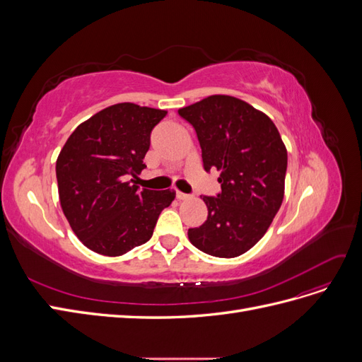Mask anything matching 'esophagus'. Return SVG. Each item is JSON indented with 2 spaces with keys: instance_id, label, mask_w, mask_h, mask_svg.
<instances>
[{
  "instance_id": "esophagus-1",
  "label": "esophagus",
  "mask_w": 362,
  "mask_h": 362,
  "mask_svg": "<svg viewBox=\"0 0 362 362\" xmlns=\"http://www.w3.org/2000/svg\"><path fill=\"white\" fill-rule=\"evenodd\" d=\"M177 198H178L180 201H187V199H190V198H192V196H190V194H187V193L177 192Z\"/></svg>"
}]
</instances>
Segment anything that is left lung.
<instances>
[{"mask_svg":"<svg viewBox=\"0 0 362 362\" xmlns=\"http://www.w3.org/2000/svg\"><path fill=\"white\" fill-rule=\"evenodd\" d=\"M198 134L204 169H217L222 192L202 196L206 221L189 229L208 255L234 258L267 233L284 199L287 148L272 119L243 100L211 95L178 110Z\"/></svg>","mask_w":362,"mask_h":362,"instance_id":"1","label":"left lung"}]
</instances>
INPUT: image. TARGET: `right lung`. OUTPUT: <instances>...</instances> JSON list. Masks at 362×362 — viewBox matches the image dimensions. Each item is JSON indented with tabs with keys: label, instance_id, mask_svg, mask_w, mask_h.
Listing matches in <instances>:
<instances>
[{
	"label": "right lung",
	"instance_id": "obj_1",
	"mask_svg": "<svg viewBox=\"0 0 362 362\" xmlns=\"http://www.w3.org/2000/svg\"><path fill=\"white\" fill-rule=\"evenodd\" d=\"M166 110L120 103L75 128L56 163L59 198L74 234L105 257L146 243L175 190H139L151 131Z\"/></svg>",
	"mask_w": 362,
	"mask_h": 362
}]
</instances>
